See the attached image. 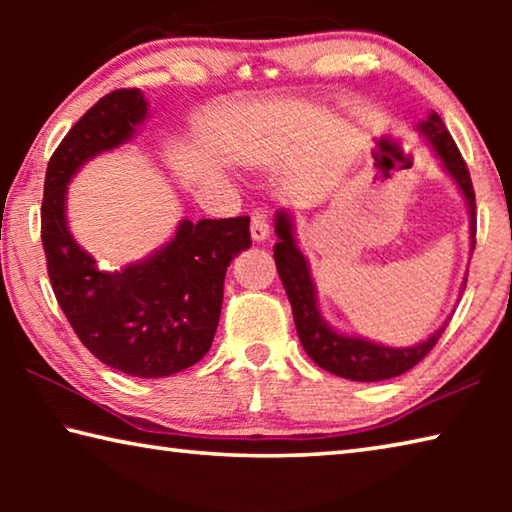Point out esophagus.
I'll return each mask as SVG.
<instances>
[{
  "label": "esophagus",
  "mask_w": 512,
  "mask_h": 512,
  "mask_svg": "<svg viewBox=\"0 0 512 512\" xmlns=\"http://www.w3.org/2000/svg\"><path fill=\"white\" fill-rule=\"evenodd\" d=\"M250 237L255 241H264L268 237V221L262 212H255L250 219Z\"/></svg>",
  "instance_id": "obj_1"
}]
</instances>
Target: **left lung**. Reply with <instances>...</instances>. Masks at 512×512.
<instances>
[{
	"instance_id": "left-lung-1",
	"label": "left lung",
	"mask_w": 512,
	"mask_h": 512,
	"mask_svg": "<svg viewBox=\"0 0 512 512\" xmlns=\"http://www.w3.org/2000/svg\"><path fill=\"white\" fill-rule=\"evenodd\" d=\"M418 133L431 144V151L436 153V158L440 160V167L445 169L447 176L454 180L458 189H461L467 205V214H470V250H474L476 203L467 164L461 158V153H458L452 135H449L445 128L443 119L438 117V112H429L427 119L420 121ZM275 235L280 239L273 248L275 266L291 302L300 343L311 357V361L318 363L323 370L352 381L391 379L402 375L406 370H411L415 363H420L427 357L433 345L438 343L440 334L445 332L447 320L427 341L409 345V348H391V345H381L375 341L361 339V336H348L343 332H336V329L323 318V314H320L316 284L311 280L309 262L307 257L302 255L296 232H293L291 212L280 210L275 214ZM465 282L467 277L463 280L461 291H465Z\"/></svg>"
}]
</instances>
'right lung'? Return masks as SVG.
<instances>
[{"mask_svg": "<svg viewBox=\"0 0 512 512\" xmlns=\"http://www.w3.org/2000/svg\"><path fill=\"white\" fill-rule=\"evenodd\" d=\"M149 117L140 90H115L85 112L51 155L42 246L60 309L101 363L131 377H169L201 361L219 325L223 280L250 248V219H183L140 262L101 271L67 225V185L85 162L131 142Z\"/></svg>", "mask_w": 512, "mask_h": 512, "instance_id": "obj_1", "label": "right lung"}]
</instances>
